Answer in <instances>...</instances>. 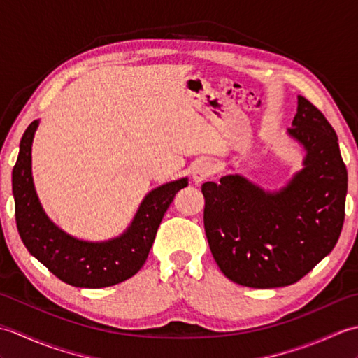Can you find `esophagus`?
I'll return each mask as SVG.
<instances>
[{"label":"esophagus","instance_id":"obj_1","mask_svg":"<svg viewBox=\"0 0 358 358\" xmlns=\"http://www.w3.org/2000/svg\"><path fill=\"white\" fill-rule=\"evenodd\" d=\"M212 173H214V164L210 162H199L192 171V178L195 181V185H201Z\"/></svg>","mask_w":358,"mask_h":358}]
</instances>
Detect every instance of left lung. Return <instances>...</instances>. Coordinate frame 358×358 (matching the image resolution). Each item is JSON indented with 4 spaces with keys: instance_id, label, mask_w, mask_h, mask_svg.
<instances>
[{
    "instance_id": "1",
    "label": "left lung",
    "mask_w": 358,
    "mask_h": 358,
    "mask_svg": "<svg viewBox=\"0 0 358 358\" xmlns=\"http://www.w3.org/2000/svg\"><path fill=\"white\" fill-rule=\"evenodd\" d=\"M286 134L305 158L283 187L266 191L241 173L201 186L210 252L220 271L241 286L296 283L331 252L343 227L348 172L336 131L299 95Z\"/></svg>"
}]
</instances>
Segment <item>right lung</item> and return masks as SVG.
Returning <instances> with one entry per match:
<instances>
[{
  "mask_svg": "<svg viewBox=\"0 0 358 358\" xmlns=\"http://www.w3.org/2000/svg\"><path fill=\"white\" fill-rule=\"evenodd\" d=\"M38 126L40 120H35L22 134L12 171L15 220L24 246L53 275L75 287H108L131 278L146 262L158 226L175 195L187 186V178L152 189L118 237L104 241L80 240L52 222L36 195L32 143Z\"/></svg>",
  "mask_w": 358,
  "mask_h": 358,
  "instance_id": "1",
  "label": "right lung"
}]
</instances>
